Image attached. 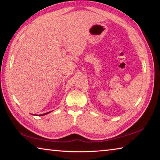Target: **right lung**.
<instances>
[{
    "mask_svg": "<svg viewBox=\"0 0 160 160\" xmlns=\"http://www.w3.org/2000/svg\"><path fill=\"white\" fill-rule=\"evenodd\" d=\"M51 112H47V113H43V114H41L40 116H44V115H46V114H47V113H50ZM33 115V114H32Z\"/></svg>",
    "mask_w": 160,
    "mask_h": 160,
    "instance_id": "add662e5",
    "label": "right lung"
}]
</instances>
